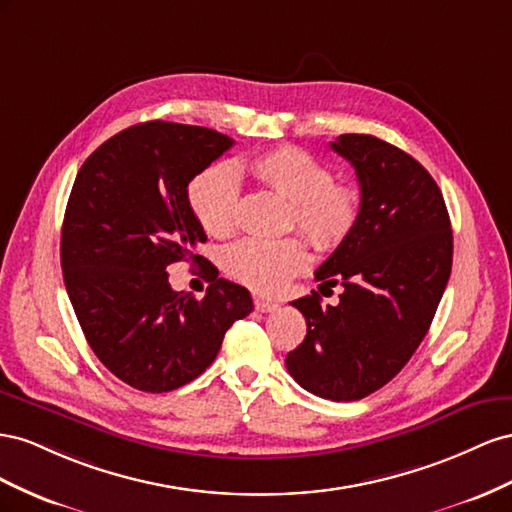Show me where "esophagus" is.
<instances>
[{"label": "esophagus", "mask_w": 512, "mask_h": 512, "mask_svg": "<svg viewBox=\"0 0 512 512\" xmlns=\"http://www.w3.org/2000/svg\"><path fill=\"white\" fill-rule=\"evenodd\" d=\"M255 302V309L259 311V313H272V311H276V309H279V302H274V300H268V298H255L253 300Z\"/></svg>", "instance_id": "obj_1"}]
</instances>
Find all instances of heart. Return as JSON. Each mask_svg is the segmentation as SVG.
I'll use <instances>...</instances> for the list:
<instances>
[{
    "instance_id": "obj_1",
    "label": "heart",
    "mask_w": 512,
    "mask_h": 512,
    "mask_svg": "<svg viewBox=\"0 0 512 512\" xmlns=\"http://www.w3.org/2000/svg\"><path fill=\"white\" fill-rule=\"evenodd\" d=\"M246 171L261 186L289 199V221L317 251H334L352 236L362 199L352 184L334 182L326 163L298 145H279L253 156ZM186 199L210 236L225 238L240 221V188L225 165L201 169L188 182ZM309 251L300 238L244 240L231 246L225 268L231 279L261 294H276L306 266Z\"/></svg>"
}]
</instances>
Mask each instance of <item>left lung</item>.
Listing matches in <instances>:
<instances>
[{
    "instance_id": "obj_1",
    "label": "left lung",
    "mask_w": 512,
    "mask_h": 512,
    "mask_svg": "<svg viewBox=\"0 0 512 512\" xmlns=\"http://www.w3.org/2000/svg\"><path fill=\"white\" fill-rule=\"evenodd\" d=\"M330 148L352 163L360 221L315 272L341 285L337 306L313 291L291 302L304 341L285 367L321 399L358 401L386 386L418 349L452 268V229L440 186L416 158L373 135H341Z\"/></svg>"
}]
</instances>
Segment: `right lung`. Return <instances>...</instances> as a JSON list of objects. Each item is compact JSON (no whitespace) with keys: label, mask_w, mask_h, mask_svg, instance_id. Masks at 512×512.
Wrapping results in <instances>:
<instances>
[{"label":"right lung","mask_w":512,"mask_h":512,"mask_svg":"<svg viewBox=\"0 0 512 512\" xmlns=\"http://www.w3.org/2000/svg\"><path fill=\"white\" fill-rule=\"evenodd\" d=\"M231 145L203 126L135 124L92 152L72 184L60 244L68 298L92 352L137 390L193 382L253 311L248 289L195 253L208 238L186 199L188 182ZM175 260L202 266L211 287L201 301L170 289Z\"/></svg>","instance_id":"add662e5"}]
</instances>
